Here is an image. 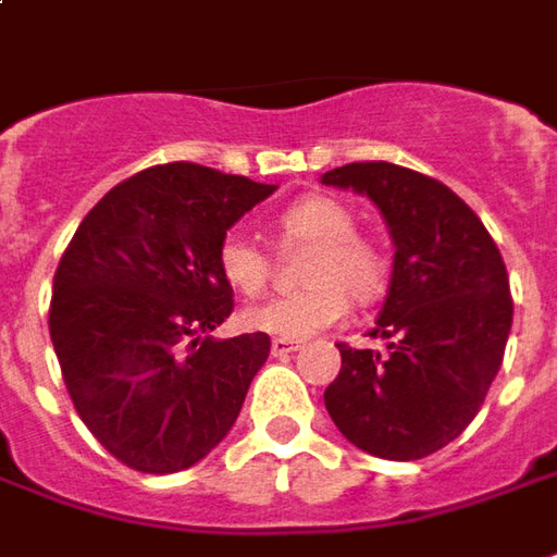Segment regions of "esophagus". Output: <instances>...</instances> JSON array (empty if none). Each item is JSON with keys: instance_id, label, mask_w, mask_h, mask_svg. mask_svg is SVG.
Instances as JSON below:
<instances>
[{"instance_id": "esophagus-1", "label": "esophagus", "mask_w": 557, "mask_h": 557, "mask_svg": "<svg viewBox=\"0 0 557 557\" xmlns=\"http://www.w3.org/2000/svg\"><path fill=\"white\" fill-rule=\"evenodd\" d=\"M301 349V341H286V337H274L271 341V352L274 356H289V352H298Z\"/></svg>"}]
</instances>
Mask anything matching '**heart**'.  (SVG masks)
<instances>
[{
	"label": "heart",
	"instance_id": "obj_1",
	"mask_svg": "<svg viewBox=\"0 0 557 557\" xmlns=\"http://www.w3.org/2000/svg\"><path fill=\"white\" fill-rule=\"evenodd\" d=\"M283 244H310L305 265V292L271 295L259 305L244 307L240 322L252 332L286 341H305L332 329L346 313V295L359 305L373 301L386 283V262L371 240L356 235V213L344 201L310 196L289 205L277 216ZM216 265L225 283L244 295L262 292L271 271L268 252L244 232H228L220 240Z\"/></svg>",
	"mask_w": 557,
	"mask_h": 557
}]
</instances>
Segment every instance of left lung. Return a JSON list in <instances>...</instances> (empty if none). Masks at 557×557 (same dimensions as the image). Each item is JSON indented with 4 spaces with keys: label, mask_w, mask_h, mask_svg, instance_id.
I'll use <instances>...</instances> for the list:
<instances>
[{
    "label": "left lung",
    "mask_w": 557,
    "mask_h": 557,
    "mask_svg": "<svg viewBox=\"0 0 557 557\" xmlns=\"http://www.w3.org/2000/svg\"><path fill=\"white\" fill-rule=\"evenodd\" d=\"M322 184L380 208L395 244L371 337L388 352L341 346L325 410L346 441L388 461H416L453 443L480 413L500 371L509 329L507 265L449 186L392 162H349Z\"/></svg>",
    "instance_id": "obj_1"
}]
</instances>
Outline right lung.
Segmentation results:
<instances>
[{"instance_id": "obj_1", "label": "right lung", "mask_w": 557, "mask_h": 557, "mask_svg": "<svg viewBox=\"0 0 557 557\" xmlns=\"http://www.w3.org/2000/svg\"><path fill=\"white\" fill-rule=\"evenodd\" d=\"M277 186L169 162L84 216L53 277L50 341L77 416L141 473L193 468L238 419L268 334L216 341L232 286L225 232Z\"/></svg>"}]
</instances>
